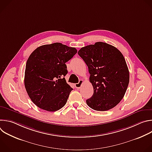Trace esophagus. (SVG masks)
Listing matches in <instances>:
<instances>
[{
	"mask_svg": "<svg viewBox=\"0 0 152 152\" xmlns=\"http://www.w3.org/2000/svg\"><path fill=\"white\" fill-rule=\"evenodd\" d=\"M83 80H80L79 81V82H78V83H75V87H76L77 89H79V88H81V86H82V84H83Z\"/></svg>",
	"mask_w": 152,
	"mask_h": 152,
	"instance_id": "34e87169",
	"label": "esophagus"
}]
</instances>
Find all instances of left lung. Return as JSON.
<instances>
[{
	"label": "left lung",
	"mask_w": 152,
	"mask_h": 152,
	"mask_svg": "<svg viewBox=\"0 0 152 152\" xmlns=\"http://www.w3.org/2000/svg\"><path fill=\"white\" fill-rule=\"evenodd\" d=\"M78 55L88 67L94 93L86 104L99 111L110 110L123 98L129 82L125 59L114 46L97 42L82 48Z\"/></svg>",
	"instance_id": "left-lung-1"
}]
</instances>
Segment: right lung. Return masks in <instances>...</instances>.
<instances>
[{
  "label": "right lung",
  "mask_w": 152,
  "mask_h": 152,
  "mask_svg": "<svg viewBox=\"0 0 152 152\" xmlns=\"http://www.w3.org/2000/svg\"><path fill=\"white\" fill-rule=\"evenodd\" d=\"M77 53L75 48L55 42L37 48L29 56L25 72V86L32 102L54 112L66 104L73 88L67 83L66 62Z\"/></svg>",
  "instance_id": "add662e5"
}]
</instances>
